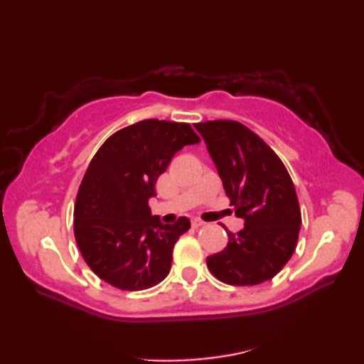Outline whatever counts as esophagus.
<instances>
[{
    "mask_svg": "<svg viewBox=\"0 0 364 364\" xmlns=\"http://www.w3.org/2000/svg\"><path fill=\"white\" fill-rule=\"evenodd\" d=\"M192 227L194 228H200V227H205L206 225V222H203L202 219H192Z\"/></svg>",
    "mask_w": 364,
    "mask_h": 364,
    "instance_id": "esophagus-1",
    "label": "esophagus"
}]
</instances>
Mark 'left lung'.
Wrapping results in <instances>:
<instances>
[{"label": "left lung", "mask_w": 364, "mask_h": 364, "mask_svg": "<svg viewBox=\"0 0 364 364\" xmlns=\"http://www.w3.org/2000/svg\"><path fill=\"white\" fill-rule=\"evenodd\" d=\"M222 178L223 189L244 228L228 235V244L206 258L218 280L253 286L274 278L296 250L301 214L291 176L278 154L235 120L194 125Z\"/></svg>", "instance_id": "1"}]
</instances>
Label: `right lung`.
Here are the masks:
<instances>
[{
    "label": "right lung",
    "mask_w": 364,
    "mask_h": 364,
    "mask_svg": "<svg viewBox=\"0 0 364 364\" xmlns=\"http://www.w3.org/2000/svg\"><path fill=\"white\" fill-rule=\"evenodd\" d=\"M200 142L189 123L146 119L115 131L90 159L73 210V233L86 264L122 291L161 283L186 218L162 225L149 198L173 154Z\"/></svg>",
    "instance_id": "1"
}]
</instances>
